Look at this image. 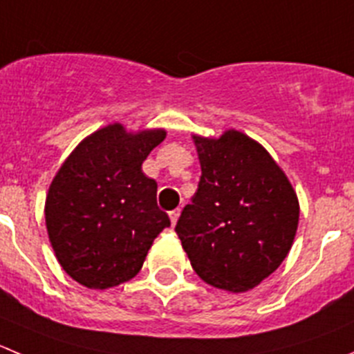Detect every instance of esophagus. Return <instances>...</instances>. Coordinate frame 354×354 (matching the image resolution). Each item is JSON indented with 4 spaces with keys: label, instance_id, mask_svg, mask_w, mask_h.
<instances>
[{
    "label": "esophagus",
    "instance_id": "34e87169",
    "mask_svg": "<svg viewBox=\"0 0 354 354\" xmlns=\"http://www.w3.org/2000/svg\"><path fill=\"white\" fill-rule=\"evenodd\" d=\"M168 215H170V222H171V225H175V224H177V221H179L180 208H175V210L168 212Z\"/></svg>",
    "mask_w": 354,
    "mask_h": 354
}]
</instances>
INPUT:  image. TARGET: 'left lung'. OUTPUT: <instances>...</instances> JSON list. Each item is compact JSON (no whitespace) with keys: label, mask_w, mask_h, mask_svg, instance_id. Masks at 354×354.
<instances>
[{"label":"left lung","mask_w":354,"mask_h":354,"mask_svg":"<svg viewBox=\"0 0 354 354\" xmlns=\"http://www.w3.org/2000/svg\"><path fill=\"white\" fill-rule=\"evenodd\" d=\"M198 191L175 231L208 285L240 294L280 268L299 225V200L271 154L243 132L218 139L194 133Z\"/></svg>","instance_id":"obj_1"}]
</instances>
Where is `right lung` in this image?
Returning <instances> with one entry per match:
<instances>
[{
  "label": "right lung",
  "mask_w": 354,
  "mask_h": 354,
  "mask_svg": "<svg viewBox=\"0 0 354 354\" xmlns=\"http://www.w3.org/2000/svg\"><path fill=\"white\" fill-rule=\"evenodd\" d=\"M165 129L129 132L111 123L74 147L45 201L48 240L64 271L92 290L132 280L154 238L170 225L142 163Z\"/></svg>",
  "instance_id": "right-lung-1"
}]
</instances>
